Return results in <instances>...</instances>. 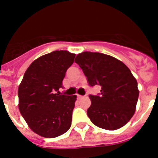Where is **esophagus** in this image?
Masks as SVG:
<instances>
[{"mask_svg": "<svg viewBox=\"0 0 158 158\" xmlns=\"http://www.w3.org/2000/svg\"><path fill=\"white\" fill-rule=\"evenodd\" d=\"M82 95H78V94H77V98H82Z\"/></svg>", "mask_w": 158, "mask_h": 158, "instance_id": "1", "label": "esophagus"}]
</instances>
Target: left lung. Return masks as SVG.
<instances>
[{
  "label": "left lung",
  "mask_w": 158,
  "mask_h": 158,
  "mask_svg": "<svg viewBox=\"0 0 158 158\" xmlns=\"http://www.w3.org/2000/svg\"><path fill=\"white\" fill-rule=\"evenodd\" d=\"M75 62L86 76L90 86L100 85L98 95H89L87 114L91 122L106 130H117L134 115L139 91L128 66L114 57L100 52H82Z\"/></svg>",
  "instance_id": "left-lung-1"
}]
</instances>
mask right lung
I'll use <instances>...</instances> for the list:
<instances>
[{
    "instance_id": "obj_1",
    "label": "right lung",
    "mask_w": 158,
    "mask_h": 158,
    "mask_svg": "<svg viewBox=\"0 0 158 158\" xmlns=\"http://www.w3.org/2000/svg\"><path fill=\"white\" fill-rule=\"evenodd\" d=\"M76 54L56 50L35 60L18 88L19 110L33 131L52 138L71 127L76 95L58 94ZM57 93H56V92Z\"/></svg>"
}]
</instances>
